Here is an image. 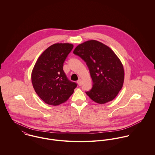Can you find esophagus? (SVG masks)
<instances>
[{"label":"esophagus","mask_w":155,"mask_h":155,"mask_svg":"<svg viewBox=\"0 0 155 155\" xmlns=\"http://www.w3.org/2000/svg\"><path fill=\"white\" fill-rule=\"evenodd\" d=\"M77 83L79 85H81V83H82V80H81V79H79V80L77 81Z\"/></svg>","instance_id":"1"}]
</instances>
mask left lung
Here are the masks:
<instances>
[{"mask_svg":"<svg viewBox=\"0 0 155 155\" xmlns=\"http://www.w3.org/2000/svg\"><path fill=\"white\" fill-rule=\"evenodd\" d=\"M88 67L92 88L86 92L89 97L99 104L113 100L122 88L124 67L109 47L92 40L79 45L73 51Z\"/></svg>","mask_w":155,"mask_h":155,"instance_id":"1","label":"left lung"}]
</instances>
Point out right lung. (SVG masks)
<instances>
[{
  "instance_id": "add662e5",
  "label": "right lung",
  "mask_w": 155,
  "mask_h": 155,
  "mask_svg": "<svg viewBox=\"0 0 155 155\" xmlns=\"http://www.w3.org/2000/svg\"><path fill=\"white\" fill-rule=\"evenodd\" d=\"M73 45L55 44L50 46L38 59L31 73L33 87L48 104L57 106L69 98L77 84L67 77L63 64Z\"/></svg>"
}]
</instances>
